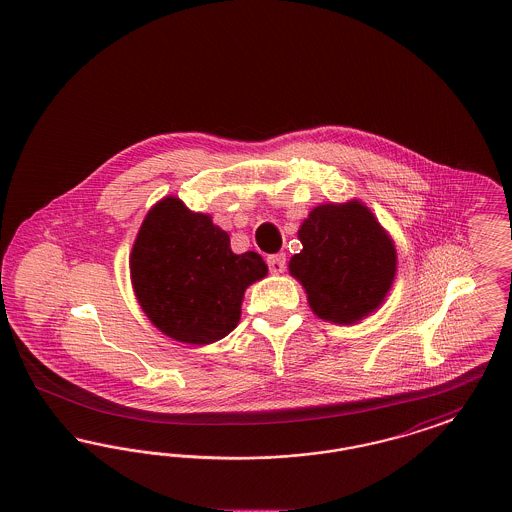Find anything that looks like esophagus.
Returning a JSON list of instances; mask_svg holds the SVG:
<instances>
[{
    "mask_svg": "<svg viewBox=\"0 0 512 512\" xmlns=\"http://www.w3.org/2000/svg\"><path fill=\"white\" fill-rule=\"evenodd\" d=\"M268 270L272 274H280L286 270V255L284 253H274L267 259Z\"/></svg>",
    "mask_w": 512,
    "mask_h": 512,
    "instance_id": "1",
    "label": "esophagus"
}]
</instances>
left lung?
I'll return each mask as SVG.
<instances>
[{
    "label": "left lung",
    "mask_w": 512,
    "mask_h": 512,
    "mask_svg": "<svg viewBox=\"0 0 512 512\" xmlns=\"http://www.w3.org/2000/svg\"><path fill=\"white\" fill-rule=\"evenodd\" d=\"M303 251L290 272L313 313L338 324H353L380 307L395 276V247L363 203L320 205L299 228Z\"/></svg>",
    "instance_id": "obj_1"
}]
</instances>
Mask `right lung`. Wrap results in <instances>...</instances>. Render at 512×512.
<instances>
[{"instance_id": "add662e5", "label": "right lung", "mask_w": 512, "mask_h": 512, "mask_svg": "<svg viewBox=\"0 0 512 512\" xmlns=\"http://www.w3.org/2000/svg\"><path fill=\"white\" fill-rule=\"evenodd\" d=\"M267 272L259 253H232L230 236L176 197L147 213L130 255L134 292L149 320L197 345L236 328L245 288Z\"/></svg>"}]
</instances>
